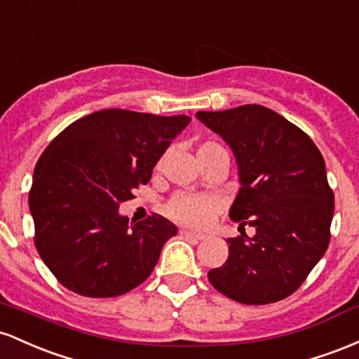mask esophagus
Wrapping results in <instances>:
<instances>
[{
	"label": "esophagus",
	"instance_id": "obj_1",
	"mask_svg": "<svg viewBox=\"0 0 359 359\" xmlns=\"http://www.w3.org/2000/svg\"><path fill=\"white\" fill-rule=\"evenodd\" d=\"M181 233H183L184 237H188V239H195V241H201V239H205L203 233L191 232V231H188V229H181Z\"/></svg>",
	"mask_w": 359,
	"mask_h": 359
}]
</instances>
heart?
I'll return each instance as SVG.
<instances>
[{
  "instance_id": "obj_1",
  "label": "heart",
  "mask_w": 359,
  "mask_h": 359,
  "mask_svg": "<svg viewBox=\"0 0 359 359\" xmlns=\"http://www.w3.org/2000/svg\"><path fill=\"white\" fill-rule=\"evenodd\" d=\"M213 152H227L217 142H205L198 149V158L210 156ZM219 203L208 195H191V193H178L172 196L166 205V213L176 222L191 225V227H203L212 220L217 213Z\"/></svg>"
}]
</instances>
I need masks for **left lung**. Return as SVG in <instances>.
<instances>
[{"mask_svg": "<svg viewBox=\"0 0 359 359\" xmlns=\"http://www.w3.org/2000/svg\"><path fill=\"white\" fill-rule=\"evenodd\" d=\"M196 118L232 149L241 188L229 217L241 227L229 257L208 271L213 288L245 305L287 299L327 251L334 193L312 139L261 104L198 111Z\"/></svg>", "mask_w": 359, "mask_h": 359, "instance_id": "obj_1", "label": "left lung"}]
</instances>
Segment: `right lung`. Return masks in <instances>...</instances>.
<instances>
[{
    "label": "right lung",
    "mask_w": 359,
    "mask_h": 359,
    "mask_svg": "<svg viewBox=\"0 0 359 359\" xmlns=\"http://www.w3.org/2000/svg\"><path fill=\"white\" fill-rule=\"evenodd\" d=\"M190 120L110 108L72 122L42 152L28 205L35 248L60 285L108 299L147 280L178 229L158 213L128 225L118 207Z\"/></svg>",
    "instance_id": "right-lung-1"
}]
</instances>
